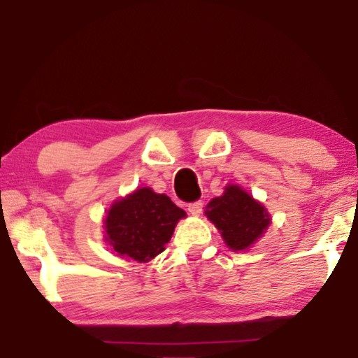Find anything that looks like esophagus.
I'll use <instances>...</instances> for the list:
<instances>
[{"mask_svg":"<svg viewBox=\"0 0 358 358\" xmlns=\"http://www.w3.org/2000/svg\"><path fill=\"white\" fill-rule=\"evenodd\" d=\"M202 208H203V202L202 201H196V202H192V203L187 205V211H189L192 216L201 215L202 213Z\"/></svg>","mask_w":358,"mask_h":358,"instance_id":"34e87169","label":"esophagus"}]
</instances>
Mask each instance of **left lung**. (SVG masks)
Returning a JSON list of instances; mask_svg holds the SVG:
<instances>
[{
	"instance_id": "1",
	"label": "left lung",
	"mask_w": 358,
	"mask_h": 358,
	"mask_svg": "<svg viewBox=\"0 0 358 358\" xmlns=\"http://www.w3.org/2000/svg\"><path fill=\"white\" fill-rule=\"evenodd\" d=\"M205 215L234 251L250 248L270 224V216L262 205L238 186H227L221 197L208 203Z\"/></svg>"
}]
</instances>
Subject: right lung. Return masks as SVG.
<instances>
[{
  "mask_svg": "<svg viewBox=\"0 0 358 358\" xmlns=\"http://www.w3.org/2000/svg\"><path fill=\"white\" fill-rule=\"evenodd\" d=\"M185 210L166 194L142 187L112 205L106 217L107 240L120 256L148 262L166 250Z\"/></svg>",
  "mask_w": 358,
  "mask_h": 358,
  "instance_id": "right-lung-1",
  "label": "right lung"
}]
</instances>
